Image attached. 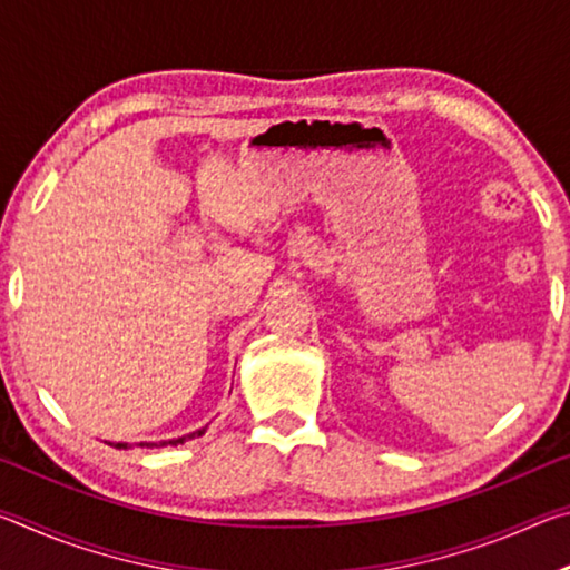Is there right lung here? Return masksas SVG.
<instances>
[{
    "mask_svg": "<svg viewBox=\"0 0 570 570\" xmlns=\"http://www.w3.org/2000/svg\"><path fill=\"white\" fill-rule=\"evenodd\" d=\"M206 432V428H200L196 432H190V435H183V438H176V440H160V442H140V448H166V445H183L186 440H193V438H200ZM108 445L118 448V450H128L130 445L128 442H108Z\"/></svg>",
    "mask_w": 570,
    "mask_h": 570,
    "instance_id": "obj_1",
    "label": "right lung"
}]
</instances>
